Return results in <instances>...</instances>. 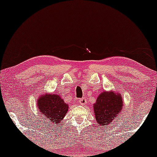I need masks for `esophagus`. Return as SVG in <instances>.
I'll list each match as a JSON object with an SVG mask.
<instances>
[{"instance_id": "34e87169", "label": "esophagus", "mask_w": 157, "mask_h": 157, "mask_svg": "<svg viewBox=\"0 0 157 157\" xmlns=\"http://www.w3.org/2000/svg\"><path fill=\"white\" fill-rule=\"evenodd\" d=\"M77 102H78V104H80V105H84V104H86V98H80Z\"/></svg>"}]
</instances>
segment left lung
Returning a JSON list of instances; mask_svg holds the SVG:
<instances>
[{
	"instance_id": "left-lung-1",
	"label": "left lung",
	"mask_w": 157,
	"mask_h": 157,
	"mask_svg": "<svg viewBox=\"0 0 157 157\" xmlns=\"http://www.w3.org/2000/svg\"><path fill=\"white\" fill-rule=\"evenodd\" d=\"M121 94L115 92H103L99 94L96 103L94 104L95 119L101 126L113 124L123 107Z\"/></svg>"
}]
</instances>
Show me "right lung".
Returning <instances> with one entry per match:
<instances>
[{
    "label": "right lung",
    "mask_w": 157,
    "mask_h": 157,
    "mask_svg": "<svg viewBox=\"0 0 157 157\" xmlns=\"http://www.w3.org/2000/svg\"><path fill=\"white\" fill-rule=\"evenodd\" d=\"M37 106L44 118V121L59 125L68 112V105L59 94H44L38 99Z\"/></svg>",
    "instance_id": "right-lung-1"
}]
</instances>
